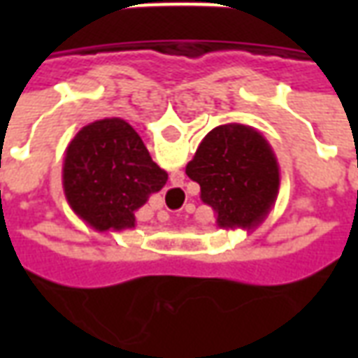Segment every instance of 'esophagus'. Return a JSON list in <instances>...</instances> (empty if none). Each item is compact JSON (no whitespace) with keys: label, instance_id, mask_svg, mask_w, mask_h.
Instances as JSON below:
<instances>
[{"label":"esophagus","instance_id":"34e87169","mask_svg":"<svg viewBox=\"0 0 358 358\" xmlns=\"http://www.w3.org/2000/svg\"><path fill=\"white\" fill-rule=\"evenodd\" d=\"M159 220H161V222L169 220V213H166V210H161V213H159Z\"/></svg>","mask_w":358,"mask_h":358}]
</instances>
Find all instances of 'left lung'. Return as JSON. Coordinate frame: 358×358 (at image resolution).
<instances>
[{"label": "left lung", "mask_w": 358, "mask_h": 358, "mask_svg": "<svg viewBox=\"0 0 358 358\" xmlns=\"http://www.w3.org/2000/svg\"><path fill=\"white\" fill-rule=\"evenodd\" d=\"M201 187V201L224 230H255L268 217L280 189V166L263 134L251 126L213 128L186 164Z\"/></svg>", "instance_id": "left-lung-1"}]
</instances>
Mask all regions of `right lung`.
Segmentation results:
<instances>
[{"instance_id": "right-lung-1", "label": "right lung", "mask_w": 358, "mask_h": 358, "mask_svg": "<svg viewBox=\"0 0 358 358\" xmlns=\"http://www.w3.org/2000/svg\"><path fill=\"white\" fill-rule=\"evenodd\" d=\"M169 174L126 120L90 122L74 136L63 161L66 203L97 232L136 226V210L166 184Z\"/></svg>"}]
</instances>
